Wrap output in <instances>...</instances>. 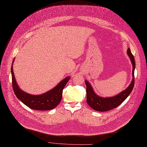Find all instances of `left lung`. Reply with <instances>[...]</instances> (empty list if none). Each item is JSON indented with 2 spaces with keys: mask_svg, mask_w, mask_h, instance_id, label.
I'll return each mask as SVG.
<instances>
[{
  "mask_svg": "<svg viewBox=\"0 0 147 147\" xmlns=\"http://www.w3.org/2000/svg\"><path fill=\"white\" fill-rule=\"evenodd\" d=\"M127 53L131 63L132 64V80L130 83L129 86L123 91L121 92L119 94L112 97H101L98 95L93 88L92 87L90 83L85 80V83L86 85V101L88 105L97 111H107L111 110L119 106L127 98L129 94L132 92L134 86V71L135 68V58L132 53H131L130 48H128Z\"/></svg>",
  "mask_w": 147,
  "mask_h": 147,
  "instance_id": "left-lung-1",
  "label": "left lung"
}]
</instances>
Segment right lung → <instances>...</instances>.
<instances>
[{
  "label": "right lung",
  "instance_id": "obj_1",
  "mask_svg": "<svg viewBox=\"0 0 147 147\" xmlns=\"http://www.w3.org/2000/svg\"><path fill=\"white\" fill-rule=\"evenodd\" d=\"M13 59L11 66V74L12 80V87L13 92L18 99L30 109L46 111L52 110L59 104L63 96V90L68 80L70 79V76H67L61 80L57 86L53 88L40 95H32L20 89L15 80L13 71L12 65L14 62Z\"/></svg>",
  "mask_w": 147,
  "mask_h": 147
}]
</instances>
